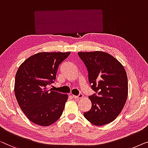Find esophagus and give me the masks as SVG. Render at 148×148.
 <instances>
[{
  "mask_svg": "<svg viewBox=\"0 0 148 148\" xmlns=\"http://www.w3.org/2000/svg\"><path fill=\"white\" fill-rule=\"evenodd\" d=\"M83 95L82 94H79L78 96H76V95H72V97L74 98V99H82V98L83 97Z\"/></svg>",
  "mask_w": 148,
  "mask_h": 148,
  "instance_id": "1",
  "label": "esophagus"
}]
</instances>
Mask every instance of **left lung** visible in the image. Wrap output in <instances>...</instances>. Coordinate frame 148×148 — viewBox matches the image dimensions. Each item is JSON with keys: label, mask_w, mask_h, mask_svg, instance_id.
Wrapping results in <instances>:
<instances>
[{"label": "left lung", "mask_w": 148, "mask_h": 148, "mask_svg": "<svg viewBox=\"0 0 148 148\" xmlns=\"http://www.w3.org/2000/svg\"><path fill=\"white\" fill-rule=\"evenodd\" d=\"M88 72L95 93L89 97L92 107L84 113L91 123L101 126L113 121L121 112L128 95L125 70L113 56L104 51L78 52Z\"/></svg>", "instance_id": "left-lung-1"}]
</instances>
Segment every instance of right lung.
<instances>
[{"label": "right lung", "instance_id": "obj_1", "mask_svg": "<svg viewBox=\"0 0 148 148\" xmlns=\"http://www.w3.org/2000/svg\"><path fill=\"white\" fill-rule=\"evenodd\" d=\"M70 52H40L28 58L19 66L14 81L18 105L31 121L49 126L63 113L68 95L48 90L54 82L58 66Z\"/></svg>", "mask_w": 148, "mask_h": 148}]
</instances>
